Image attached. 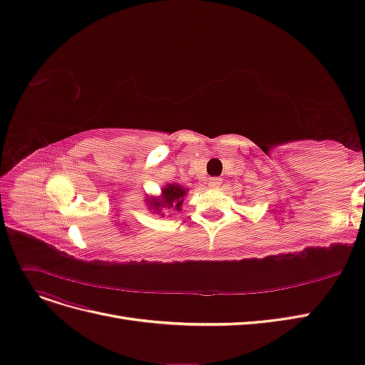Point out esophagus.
<instances>
[{"mask_svg":"<svg viewBox=\"0 0 365 365\" xmlns=\"http://www.w3.org/2000/svg\"><path fill=\"white\" fill-rule=\"evenodd\" d=\"M222 184V180L219 177H212L208 180V185L210 187H219Z\"/></svg>","mask_w":365,"mask_h":365,"instance_id":"1","label":"esophagus"}]
</instances>
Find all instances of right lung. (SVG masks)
<instances>
[{
    "label": "right lung",
    "instance_id": "add662e5",
    "mask_svg": "<svg viewBox=\"0 0 365 365\" xmlns=\"http://www.w3.org/2000/svg\"><path fill=\"white\" fill-rule=\"evenodd\" d=\"M185 192L187 190H184V188L180 187V185L169 184V185H166L165 188H163L161 199L154 197V199H150L148 204H149L150 208L157 210L158 212H160L161 208H172V210H178L180 211L182 202H184L182 197L185 196ZM163 216H165V215H163Z\"/></svg>",
    "mask_w": 365,
    "mask_h": 365
}]
</instances>
